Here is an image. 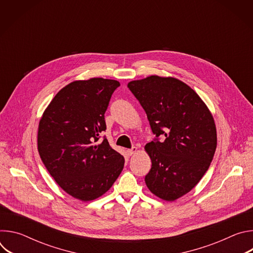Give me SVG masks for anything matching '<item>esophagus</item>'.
Instances as JSON below:
<instances>
[{
    "label": "esophagus",
    "mask_w": 253,
    "mask_h": 253,
    "mask_svg": "<svg viewBox=\"0 0 253 253\" xmlns=\"http://www.w3.org/2000/svg\"><path fill=\"white\" fill-rule=\"evenodd\" d=\"M137 151H138V148H137V147H132L131 149H128V150H127V153H128V155L131 156V155L135 154Z\"/></svg>",
    "instance_id": "34e87169"
}]
</instances>
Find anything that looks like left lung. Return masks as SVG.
I'll return each mask as SVG.
<instances>
[{
    "label": "left lung",
    "mask_w": 253,
    "mask_h": 253,
    "mask_svg": "<svg viewBox=\"0 0 253 253\" xmlns=\"http://www.w3.org/2000/svg\"><path fill=\"white\" fill-rule=\"evenodd\" d=\"M128 88L152 132L164 139L145 145L152 162L145 183L155 196L174 201L191 191L210 166L217 144L213 116L191 87L173 77L151 75Z\"/></svg>",
    "instance_id": "obj_1"
}]
</instances>
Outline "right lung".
I'll use <instances>...</instances> for the list:
<instances>
[{"label":"right lung","mask_w":253,"mask_h":253,"mask_svg":"<svg viewBox=\"0 0 253 253\" xmlns=\"http://www.w3.org/2000/svg\"><path fill=\"white\" fill-rule=\"evenodd\" d=\"M116 80L90 78L62 88L45 109L38 127V151L57 184L81 201L109 190L124 167V157L100 135Z\"/></svg>","instance_id":"obj_1"}]
</instances>
